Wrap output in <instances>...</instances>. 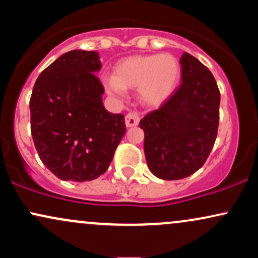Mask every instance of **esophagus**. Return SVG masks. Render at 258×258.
<instances>
[{
	"label": "esophagus",
	"instance_id": "obj_1",
	"mask_svg": "<svg viewBox=\"0 0 258 258\" xmlns=\"http://www.w3.org/2000/svg\"><path fill=\"white\" fill-rule=\"evenodd\" d=\"M125 122L127 127H135L139 123V112L138 111H131L126 115Z\"/></svg>",
	"mask_w": 258,
	"mask_h": 258
}]
</instances>
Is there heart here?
Wrapping results in <instances>:
<instances>
[{"label": "heart", "instance_id": "b5f03b06", "mask_svg": "<svg viewBox=\"0 0 258 258\" xmlns=\"http://www.w3.org/2000/svg\"><path fill=\"white\" fill-rule=\"evenodd\" d=\"M179 76V63L173 55H133L116 64L114 78L105 80V87L112 96L119 97L123 96L125 88H138L144 103L156 105L174 91Z\"/></svg>", "mask_w": 258, "mask_h": 258}]
</instances>
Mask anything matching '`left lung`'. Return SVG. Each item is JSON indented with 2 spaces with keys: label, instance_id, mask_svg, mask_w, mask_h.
I'll list each match as a JSON object with an SVG mask.
<instances>
[{
  "label": "left lung",
  "instance_id": "left-lung-1",
  "mask_svg": "<svg viewBox=\"0 0 258 258\" xmlns=\"http://www.w3.org/2000/svg\"><path fill=\"white\" fill-rule=\"evenodd\" d=\"M179 61L178 90L139 122L148 166L166 180L185 178L205 164L220 121L221 94L212 73L189 53Z\"/></svg>",
  "mask_w": 258,
  "mask_h": 258
}]
</instances>
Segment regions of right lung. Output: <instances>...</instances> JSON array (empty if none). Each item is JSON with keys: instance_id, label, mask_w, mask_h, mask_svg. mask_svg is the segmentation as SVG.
I'll use <instances>...</instances> for the list:
<instances>
[{"instance_id": "1", "label": "right lung", "mask_w": 258, "mask_h": 258, "mask_svg": "<svg viewBox=\"0 0 258 258\" xmlns=\"http://www.w3.org/2000/svg\"><path fill=\"white\" fill-rule=\"evenodd\" d=\"M98 53H64L40 74L30 98L31 135L44 166L63 180L86 182L108 170L126 132L125 116L103 105Z\"/></svg>"}]
</instances>
